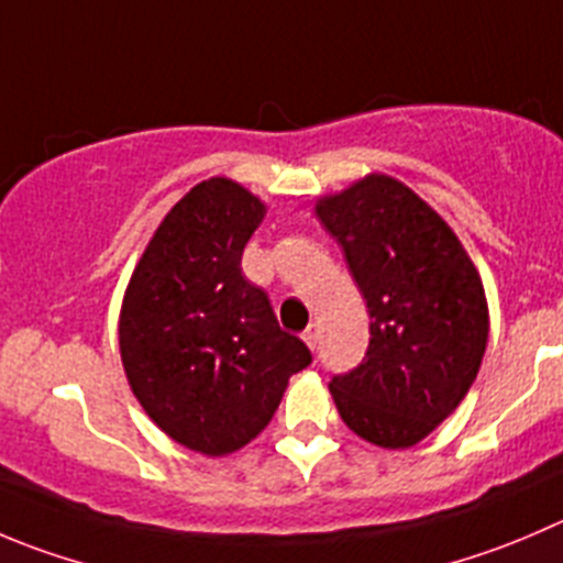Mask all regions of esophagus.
<instances>
[{
	"instance_id": "34e87169",
	"label": "esophagus",
	"mask_w": 563,
	"mask_h": 563,
	"mask_svg": "<svg viewBox=\"0 0 563 563\" xmlns=\"http://www.w3.org/2000/svg\"><path fill=\"white\" fill-rule=\"evenodd\" d=\"M302 341L308 343L310 349H316V343H319V324H310L308 330L302 332Z\"/></svg>"
}]
</instances>
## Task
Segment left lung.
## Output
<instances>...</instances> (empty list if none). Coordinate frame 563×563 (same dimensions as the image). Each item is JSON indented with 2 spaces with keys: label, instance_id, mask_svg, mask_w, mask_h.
Returning <instances> with one entry per match:
<instances>
[{
  "label": "left lung",
  "instance_id": "left-lung-1",
  "mask_svg": "<svg viewBox=\"0 0 563 563\" xmlns=\"http://www.w3.org/2000/svg\"><path fill=\"white\" fill-rule=\"evenodd\" d=\"M368 308V349L330 379L343 423L409 449L471 390L487 349L482 277L449 225L396 178L368 176L316 206Z\"/></svg>",
  "mask_w": 563,
  "mask_h": 563
}]
</instances>
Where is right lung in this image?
I'll use <instances>...</instances> for the list:
<instances>
[{"label": "right lung", "mask_w": 563, "mask_h": 563, "mask_svg": "<svg viewBox=\"0 0 563 563\" xmlns=\"http://www.w3.org/2000/svg\"><path fill=\"white\" fill-rule=\"evenodd\" d=\"M264 211L228 178L189 189L151 239L120 310L134 396L162 432L209 456L264 432L288 376L313 360L242 272Z\"/></svg>", "instance_id": "obj_1"}]
</instances>
